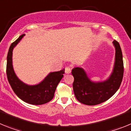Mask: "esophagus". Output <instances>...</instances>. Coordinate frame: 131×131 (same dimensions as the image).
<instances>
[{"label":"esophagus","instance_id":"esophagus-1","mask_svg":"<svg viewBox=\"0 0 131 131\" xmlns=\"http://www.w3.org/2000/svg\"><path fill=\"white\" fill-rule=\"evenodd\" d=\"M65 73H71V69L69 67H66V68H65Z\"/></svg>","mask_w":131,"mask_h":131}]
</instances>
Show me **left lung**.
Segmentation results:
<instances>
[{"label":"left lung","instance_id":"8db88e82","mask_svg":"<svg viewBox=\"0 0 131 131\" xmlns=\"http://www.w3.org/2000/svg\"><path fill=\"white\" fill-rule=\"evenodd\" d=\"M115 63L110 77L102 82H93L81 68H75L71 73L74 77L73 92L79 102L85 105L94 106L104 102L117 91L123 77V61L121 47L116 40Z\"/></svg>","mask_w":131,"mask_h":131}]
</instances>
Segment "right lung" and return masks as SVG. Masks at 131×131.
Instances as JSON below:
<instances>
[{"label":"right lung","mask_w":131,"mask_h":131,"mask_svg":"<svg viewBox=\"0 0 131 131\" xmlns=\"http://www.w3.org/2000/svg\"><path fill=\"white\" fill-rule=\"evenodd\" d=\"M24 35L23 34L19 36L10 45L7 56V78L14 92L21 100L30 104L42 105L50 102L53 98L58 84L63 77L65 69L50 73L42 82L36 85H28L21 81L14 71L12 51Z\"/></svg>","instance_id":"obj_1"}]
</instances>
